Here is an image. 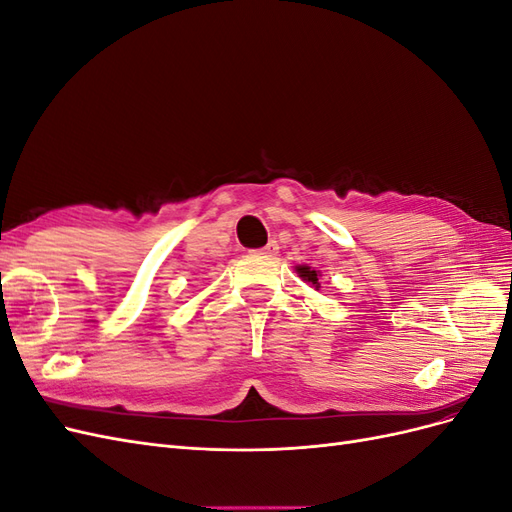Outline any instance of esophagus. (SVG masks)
Returning <instances> with one entry per match:
<instances>
[{
  "label": "esophagus",
  "instance_id": "1",
  "mask_svg": "<svg viewBox=\"0 0 512 512\" xmlns=\"http://www.w3.org/2000/svg\"><path fill=\"white\" fill-rule=\"evenodd\" d=\"M277 252H280V245H277L275 241H269L265 247L256 250V254H262V256H275Z\"/></svg>",
  "mask_w": 512,
  "mask_h": 512
}]
</instances>
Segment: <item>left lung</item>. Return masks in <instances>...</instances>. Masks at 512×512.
<instances>
[{
  "instance_id": "obj_1",
  "label": "left lung",
  "mask_w": 512,
  "mask_h": 512,
  "mask_svg": "<svg viewBox=\"0 0 512 512\" xmlns=\"http://www.w3.org/2000/svg\"><path fill=\"white\" fill-rule=\"evenodd\" d=\"M297 271L301 273V277H303V280H307V282H312L316 288L320 286L318 284V273L316 271H312V269H309V267H297Z\"/></svg>"
}]
</instances>
